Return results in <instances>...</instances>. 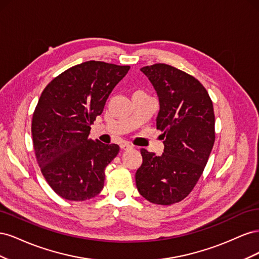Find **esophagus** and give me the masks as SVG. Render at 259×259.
I'll use <instances>...</instances> for the list:
<instances>
[{
	"instance_id": "34e87169",
	"label": "esophagus",
	"mask_w": 259,
	"mask_h": 259,
	"mask_svg": "<svg viewBox=\"0 0 259 259\" xmlns=\"http://www.w3.org/2000/svg\"><path fill=\"white\" fill-rule=\"evenodd\" d=\"M120 147H121L122 150H130V149L133 148V146H131L128 143H123V144L120 145Z\"/></svg>"
}]
</instances>
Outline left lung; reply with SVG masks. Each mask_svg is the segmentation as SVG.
Here are the masks:
<instances>
[{
	"label": "left lung",
	"mask_w": 259,
	"mask_h": 259,
	"mask_svg": "<svg viewBox=\"0 0 259 259\" xmlns=\"http://www.w3.org/2000/svg\"><path fill=\"white\" fill-rule=\"evenodd\" d=\"M159 96L156 128L163 132L164 152L142 149L136 171L139 193L149 202L170 205L197 185L215 142V115L207 91L195 77L165 64L140 69Z\"/></svg>",
	"instance_id": "8db88e82"
}]
</instances>
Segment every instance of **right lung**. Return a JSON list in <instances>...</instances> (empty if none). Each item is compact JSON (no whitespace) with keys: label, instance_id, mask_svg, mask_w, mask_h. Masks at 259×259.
Instances as JSON below:
<instances>
[{"label":"right lung","instance_id":"right-lung-1","mask_svg":"<svg viewBox=\"0 0 259 259\" xmlns=\"http://www.w3.org/2000/svg\"><path fill=\"white\" fill-rule=\"evenodd\" d=\"M130 68L85 61L60 73L42 92L31 133L37 164L59 197L85 201L103 190L105 168L120 147L94 142L91 125Z\"/></svg>","mask_w":259,"mask_h":259}]
</instances>
